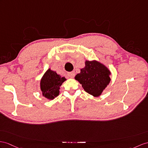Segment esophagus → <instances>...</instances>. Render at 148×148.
I'll return each instance as SVG.
<instances>
[{
    "mask_svg": "<svg viewBox=\"0 0 148 148\" xmlns=\"http://www.w3.org/2000/svg\"><path fill=\"white\" fill-rule=\"evenodd\" d=\"M75 75V72H74V71L70 72V73H68V77H70V78H74Z\"/></svg>",
    "mask_w": 148,
    "mask_h": 148,
    "instance_id": "34e87169",
    "label": "esophagus"
}]
</instances>
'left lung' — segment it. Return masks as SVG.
Returning <instances> with one entry per match:
<instances>
[{"label":"left lung","mask_w":148,"mask_h":148,"mask_svg":"<svg viewBox=\"0 0 148 148\" xmlns=\"http://www.w3.org/2000/svg\"><path fill=\"white\" fill-rule=\"evenodd\" d=\"M110 70L96 60L85 61V66L75 78L84 90L93 97H99L110 82Z\"/></svg>","instance_id":"8db88e82"}]
</instances>
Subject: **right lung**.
Masks as SVG:
<instances>
[{
    "mask_svg": "<svg viewBox=\"0 0 148 148\" xmlns=\"http://www.w3.org/2000/svg\"><path fill=\"white\" fill-rule=\"evenodd\" d=\"M66 80L65 77H61L50 68L43 75L40 82V88L43 97L49 100H53L58 96L60 86Z\"/></svg>",
    "mask_w": 148,
    "mask_h": 148,
    "instance_id": "obj_1",
    "label": "right lung"
}]
</instances>
